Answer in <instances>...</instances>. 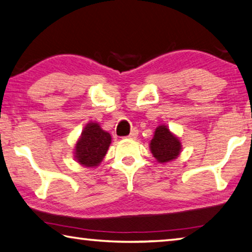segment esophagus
<instances>
[{"mask_svg":"<svg viewBox=\"0 0 252 252\" xmlns=\"http://www.w3.org/2000/svg\"><path fill=\"white\" fill-rule=\"evenodd\" d=\"M138 134H139V130L138 129H132L131 132H130V134L127 135V138H129V139H135L136 136H138Z\"/></svg>","mask_w":252,"mask_h":252,"instance_id":"esophagus-1","label":"esophagus"}]
</instances>
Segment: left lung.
<instances>
[{
  "mask_svg": "<svg viewBox=\"0 0 252 252\" xmlns=\"http://www.w3.org/2000/svg\"><path fill=\"white\" fill-rule=\"evenodd\" d=\"M150 149L157 161H159L160 163H165L176 159L180 155L181 143L167 126H159L151 140Z\"/></svg>",
  "mask_w": 252,
  "mask_h": 252,
  "instance_id": "obj_1",
  "label": "left lung"
}]
</instances>
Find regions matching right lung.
Wrapping results in <instances>:
<instances>
[{
	"mask_svg": "<svg viewBox=\"0 0 252 252\" xmlns=\"http://www.w3.org/2000/svg\"><path fill=\"white\" fill-rule=\"evenodd\" d=\"M111 143V135L97 123H89L75 144V159L85 167H96L103 160Z\"/></svg>",
	"mask_w": 252,
	"mask_h": 252,
	"instance_id": "right-lung-1",
	"label": "right lung"
}]
</instances>
